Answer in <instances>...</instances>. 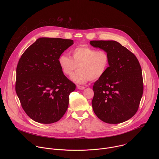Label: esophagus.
Instances as JSON below:
<instances>
[{"mask_svg":"<svg viewBox=\"0 0 159 159\" xmlns=\"http://www.w3.org/2000/svg\"><path fill=\"white\" fill-rule=\"evenodd\" d=\"M85 88V87L84 86H81V85H77V89H80V90H83Z\"/></svg>","mask_w":159,"mask_h":159,"instance_id":"obj_1","label":"esophagus"}]
</instances>
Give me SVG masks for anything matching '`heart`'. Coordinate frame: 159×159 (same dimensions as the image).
Listing matches in <instances>:
<instances>
[{
    "label": "heart",
    "mask_w": 159,
    "mask_h": 159,
    "mask_svg": "<svg viewBox=\"0 0 159 159\" xmlns=\"http://www.w3.org/2000/svg\"><path fill=\"white\" fill-rule=\"evenodd\" d=\"M72 58L65 54L58 60L62 72L66 76L71 75L78 67L79 70L73 74L70 79L75 83L84 84L89 80H96L106 72L109 65V56L103 50L79 47L72 51Z\"/></svg>",
    "instance_id": "obj_1"
}]
</instances>
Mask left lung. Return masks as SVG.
<instances>
[{
  "label": "left lung",
  "mask_w": 159,
  "mask_h": 159,
  "mask_svg": "<svg viewBox=\"0 0 159 159\" xmlns=\"http://www.w3.org/2000/svg\"><path fill=\"white\" fill-rule=\"evenodd\" d=\"M90 44L109 56L106 72L94 84V112L105 123L125 122L137 112L143 95L140 63L133 53L116 41H90Z\"/></svg>",
  "instance_id": "8db88e82"
}]
</instances>
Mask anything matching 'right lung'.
Instances as JSON below:
<instances>
[{
    "label": "right lung",
    "mask_w": 159,
    "mask_h": 159,
    "mask_svg": "<svg viewBox=\"0 0 159 159\" xmlns=\"http://www.w3.org/2000/svg\"><path fill=\"white\" fill-rule=\"evenodd\" d=\"M73 44L72 39L39 38L19 60L16 92L22 107L36 122L55 123L67 110L75 85L63 74L58 60Z\"/></svg>",
    "instance_id": "right-lung-1"
}]
</instances>
